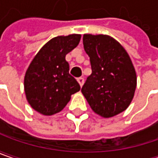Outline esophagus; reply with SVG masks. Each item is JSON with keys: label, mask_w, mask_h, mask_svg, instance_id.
<instances>
[{"label": "esophagus", "mask_w": 158, "mask_h": 158, "mask_svg": "<svg viewBox=\"0 0 158 158\" xmlns=\"http://www.w3.org/2000/svg\"><path fill=\"white\" fill-rule=\"evenodd\" d=\"M77 80H78V82L79 83L80 86H83V84H84V78H82V77H79V78H78V79H77Z\"/></svg>", "instance_id": "1"}]
</instances>
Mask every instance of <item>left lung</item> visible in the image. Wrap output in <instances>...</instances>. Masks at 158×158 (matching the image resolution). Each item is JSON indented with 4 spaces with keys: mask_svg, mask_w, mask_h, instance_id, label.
<instances>
[{
    "mask_svg": "<svg viewBox=\"0 0 158 158\" xmlns=\"http://www.w3.org/2000/svg\"><path fill=\"white\" fill-rule=\"evenodd\" d=\"M83 45L92 69L81 88L87 102L103 118L124 111L134 98L137 81L127 52L108 35L84 34Z\"/></svg>",
    "mask_w": 158,
    "mask_h": 158,
    "instance_id": "left-lung-1",
    "label": "left lung"
}]
</instances>
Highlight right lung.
Masks as SVG:
<instances>
[{"label":"right lung","instance_id":"add662e5","mask_svg":"<svg viewBox=\"0 0 158 158\" xmlns=\"http://www.w3.org/2000/svg\"><path fill=\"white\" fill-rule=\"evenodd\" d=\"M79 34L53 38L40 48L24 76V92L30 105L40 113L50 116L61 111L80 90L69 73L65 56L79 43Z\"/></svg>","mask_w":158,"mask_h":158}]
</instances>
